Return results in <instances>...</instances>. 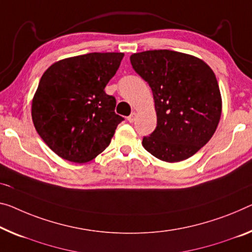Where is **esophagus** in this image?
I'll return each instance as SVG.
<instances>
[{
	"label": "esophagus",
	"mask_w": 252,
	"mask_h": 252,
	"mask_svg": "<svg viewBox=\"0 0 252 252\" xmlns=\"http://www.w3.org/2000/svg\"><path fill=\"white\" fill-rule=\"evenodd\" d=\"M135 119H136V113H131L128 116V118H127V121H128L129 123H134Z\"/></svg>",
	"instance_id": "obj_1"
}]
</instances>
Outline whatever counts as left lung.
<instances>
[{"instance_id": "obj_1", "label": "left lung", "mask_w": 252, "mask_h": 252, "mask_svg": "<svg viewBox=\"0 0 252 252\" xmlns=\"http://www.w3.org/2000/svg\"><path fill=\"white\" fill-rule=\"evenodd\" d=\"M135 72L152 89L157 127L142 144L165 162L193 156L219 125L222 98L214 72L204 61L169 49L130 56Z\"/></svg>"}]
</instances>
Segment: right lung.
Masks as SVG:
<instances>
[{"label":"right lung","instance_id":"obj_1","mask_svg":"<svg viewBox=\"0 0 252 252\" xmlns=\"http://www.w3.org/2000/svg\"><path fill=\"white\" fill-rule=\"evenodd\" d=\"M123 53H89L56 62L38 84L32 106L37 133L57 156L91 161L110 144L118 124L115 96L104 92Z\"/></svg>","mask_w":252,"mask_h":252}]
</instances>
